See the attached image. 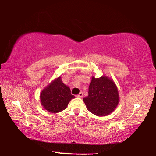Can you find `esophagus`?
<instances>
[{
    "label": "esophagus",
    "instance_id": "1",
    "mask_svg": "<svg viewBox=\"0 0 156 156\" xmlns=\"http://www.w3.org/2000/svg\"><path fill=\"white\" fill-rule=\"evenodd\" d=\"M83 96V92H80V93L78 94V95H77V97H78V98H82Z\"/></svg>",
    "mask_w": 156,
    "mask_h": 156
}]
</instances>
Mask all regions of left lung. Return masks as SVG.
Returning a JSON list of instances; mask_svg holds the SVG:
<instances>
[{
    "instance_id": "8db88e82",
    "label": "left lung",
    "mask_w": 156,
    "mask_h": 156,
    "mask_svg": "<svg viewBox=\"0 0 156 156\" xmlns=\"http://www.w3.org/2000/svg\"><path fill=\"white\" fill-rule=\"evenodd\" d=\"M83 101L87 109L97 116L110 114L120 101L118 90L112 78L106 76L100 78L93 76L89 87L88 96Z\"/></svg>"
}]
</instances>
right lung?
<instances>
[{"label": "right lung", "instance_id": "1", "mask_svg": "<svg viewBox=\"0 0 156 156\" xmlns=\"http://www.w3.org/2000/svg\"><path fill=\"white\" fill-rule=\"evenodd\" d=\"M74 98L71 94L70 88L62 83L60 76L52 80L40 94L41 105L53 113L65 110L71 100Z\"/></svg>", "mask_w": 156, "mask_h": 156}]
</instances>
